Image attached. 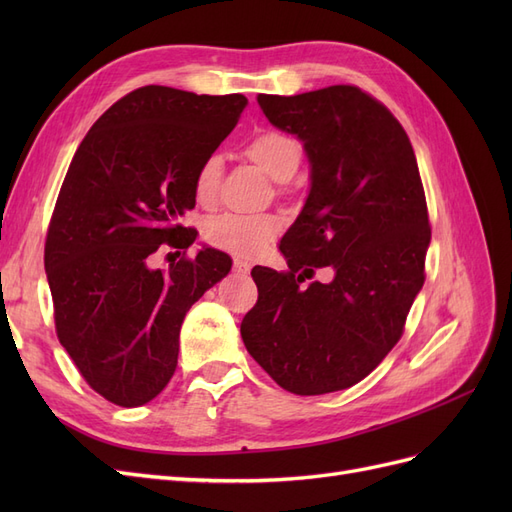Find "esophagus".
I'll list each match as a JSON object with an SVG mask.
<instances>
[{
	"label": "esophagus",
	"mask_w": 512,
	"mask_h": 512,
	"mask_svg": "<svg viewBox=\"0 0 512 512\" xmlns=\"http://www.w3.org/2000/svg\"><path fill=\"white\" fill-rule=\"evenodd\" d=\"M232 269H235L237 273H241V275H247L252 271V265L247 260H241V258H235V262H232Z\"/></svg>",
	"instance_id": "34e87169"
}]
</instances>
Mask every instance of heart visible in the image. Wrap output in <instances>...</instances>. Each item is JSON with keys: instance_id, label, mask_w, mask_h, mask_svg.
<instances>
[{"instance_id": "1", "label": "heart", "mask_w": 512, "mask_h": 512, "mask_svg": "<svg viewBox=\"0 0 512 512\" xmlns=\"http://www.w3.org/2000/svg\"><path fill=\"white\" fill-rule=\"evenodd\" d=\"M245 156L273 181L286 183L297 173L303 160V145L297 138L265 130L245 145ZM224 175V160L220 153H211L198 166L194 177V196L200 205H213L218 198ZM282 220L273 213H224L207 222L205 237L211 245L235 256H258L280 235Z\"/></svg>"}]
</instances>
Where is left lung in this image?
I'll return each instance as SVG.
<instances>
[{
    "instance_id": "obj_1",
    "label": "left lung",
    "mask_w": 512,
    "mask_h": 512,
    "mask_svg": "<svg viewBox=\"0 0 512 512\" xmlns=\"http://www.w3.org/2000/svg\"><path fill=\"white\" fill-rule=\"evenodd\" d=\"M258 104L303 143L309 194L280 241L288 271L252 269L258 301L241 322L243 344L294 395L342 391L399 342L425 282L431 228L414 149L359 87L260 94ZM320 266L334 280L301 289Z\"/></svg>"
}]
</instances>
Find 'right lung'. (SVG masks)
Here are the masks:
<instances>
[{"instance_id":"right-lung-1","label":"right lung","mask_w":512,"mask_h":512,"mask_svg":"<svg viewBox=\"0 0 512 512\" xmlns=\"http://www.w3.org/2000/svg\"><path fill=\"white\" fill-rule=\"evenodd\" d=\"M245 106L241 94L134 89L91 126L70 162L44 245L55 329L85 382L117 406L162 393L185 314L232 267L213 247L166 271L149 262L196 241L183 226L196 205V170Z\"/></svg>"}]
</instances>
